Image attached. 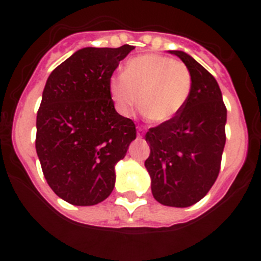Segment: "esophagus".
I'll return each instance as SVG.
<instances>
[{"label":"esophagus","mask_w":261,"mask_h":261,"mask_svg":"<svg viewBox=\"0 0 261 261\" xmlns=\"http://www.w3.org/2000/svg\"><path fill=\"white\" fill-rule=\"evenodd\" d=\"M144 135V128L141 126H138V138H143Z\"/></svg>","instance_id":"34e87169"}]
</instances>
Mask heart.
<instances>
[{"label": "heart", "mask_w": 261, "mask_h": 261, "mask_svg": "<svg viewBox=\"0 0 261 261\" xmlns=\"http://www.w3.org/2000/svg\"><path fill=\"white\" fill-rule=\"evenodd\" d=\"M192 73L180 60L159 54L135 57L126 63L122 75L110 80V93L121 116L138 107L150 121L163 123L174 118L188 101Z\"/></svg>", "instance_id": "heart-1"}]
</instances>
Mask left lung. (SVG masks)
Wrapping results in <instances>:
<instances>
[{
    "mask_svg": "<svg viewBox=\"0 0 261 261\" xmlns=\"http://www.w3.org/2000/svg\"><path fill=\"white\" fill-rule=\"evenodd\" d=\"M170 53L191 70V96L174 118L149 128L145 167L151 177V193L159 203L189 207L208 193L218 177L227 110L211 73L184 51Z\"/></svg>",
    "mask_w": 261,
    "mask_h": 261,
    "instance_id": "8db88e82",
    "label": "left lung"
}]
</instances>
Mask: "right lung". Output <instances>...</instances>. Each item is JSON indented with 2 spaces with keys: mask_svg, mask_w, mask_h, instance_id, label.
Listing matches in <instances>:
<instances>
[{
  "mask_svg": "<svg viewBox=\"0 0 261 261\" xmlns=\"http://www.w3.org/2000/svg\"><path fill=\"white\" fill-rule=\"evenodd\" d=\"M135 48H83L46 81L36 116L35 147L54 193L74 206L105 201L115 187V165L136 139L131 118L118 115L110 80Z\"/></svg>",
  "mask_w": 261,
  "mask_h": 261,
  "instance_id": "add662e5",
  "label": "right lung"
}]
</instances>
